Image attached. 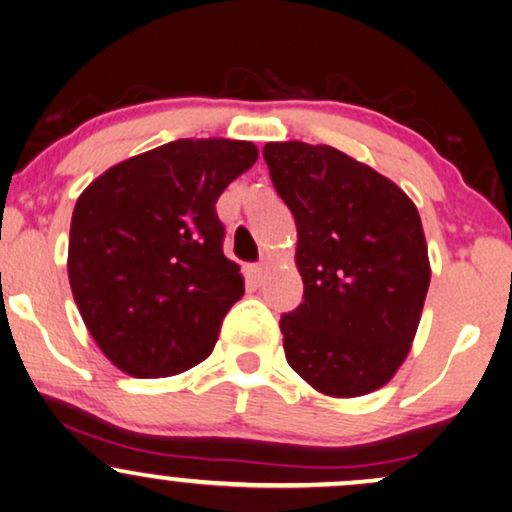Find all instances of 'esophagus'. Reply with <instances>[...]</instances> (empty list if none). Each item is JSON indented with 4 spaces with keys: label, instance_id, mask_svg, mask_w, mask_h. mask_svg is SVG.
Listing matches in <instances>:
<instances>
[{
    "label": "esophagus",
    "instance_id": "esophagus-1",
    "mask_svg": "<svg viewBox=\"0 0 512 512\" xmlns=\"http://www.w3.org/2000/svg\"><path fill=\"white\" fill-rule=\"evenodd\" d=\"M250 274H252V278H255V283H262L264 274H267V267H264V264H252Z\"/></svg>",
    "mask_w": 512,
    "mask_h": 512
}]
</instances>
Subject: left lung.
I'll use <instances>...</instances> for the list:
<instances>
[{
    "label": "left lung",
    "instance_id": "1",
    "mask_svg": "<svg viewBox=\"0 0 512 512\" xmlns=\"http://www.w3.org/2000/svg\"><path fill=\"white\" fill-rule=\"evenodd\" d=\"M262 155L297 226L304 302L281 319L288 364L326 397L375 392L409 357L430 286L416 205L333 146L271 141Z\"/></svg>",
    "mask_w": 512,
    "mask_h": 512
}]
</instances>
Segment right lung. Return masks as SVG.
Returning a JSON list of instances; mask_svg holds the SVG:
<instances>
[{"label":"right lung","instance_id":"obj_1","mask_svg":"<svg viewBox=\"0 0 512 512\" xmlns=\"http://www.w3.org/2000/svg\"><path fill=\"white\" fill-rule=\"evenodd\" d=\"M255 160L250 141L177 139L113 165L77 198L70 288L120 371L167 378L210 357L245 293L215 203Z\"/></svg>","mask_w":512,"mask_h":512}]
</instances>
